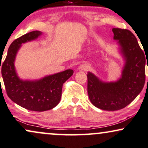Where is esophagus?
<instances>
[{"instance_id": "esophagus-1", "label": "esophagus", "mask_w": 148, "mask_h": 148, "mask_svg": "<svg viewBox=\"0 0 148 148\" xmlns=\"http://www.w3.org/2000/svg\"><path fill=\"white\" fill-rule=\"evenodd\" d=\"M89 68H90V65L87 63H83L80 65L79 67H78V69L80 71H87L88 70Z\"/></svg>"}]
</instances>
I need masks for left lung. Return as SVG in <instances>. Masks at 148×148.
<instances>
[{
  "label": "left lung",
  "mask_w": 148,
  "mask_h": 148,
  "mask_svg": "<svg viewBox=\"0 0 148 148\" xmlns=\"http://www.w3.org/2000/svg\"><path fill=\"white\" fill-rule=\"evenodd\" d=\"M112 32L125 60L121 77L117 81L105 83L91 72L87 75L90 101L97 108L108 111L123 109L132 102L143 90L145 81L146 55L135 36L125 29L113 28Z\"/></svg>",
  "instance_id": "1"
}]
</instances>
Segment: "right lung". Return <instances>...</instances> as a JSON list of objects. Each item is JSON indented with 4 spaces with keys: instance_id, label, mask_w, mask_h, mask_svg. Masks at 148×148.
<instances>
[{
    "instance_id": "obj_1",
    "label": "right lung",
    "mask_w": 148,
    "mask_h": 148,
    "mask_svg": "<svg viewBox=\"0 0 148 148\" xmlns=\"http://www.w3.org/2000/svg\"><path fill=\"white\" fill-rule=\"evenodd\" d=\"M41 34V32L33 31L14 40L1 65L2 76L9 98L18 106L36 112L51 110L59 103L63 83L74 73L72 69H67L36 81H23L19 79L14 67L17 51L21 44L35 40Z\"/></svg>"
}]
</instances>
